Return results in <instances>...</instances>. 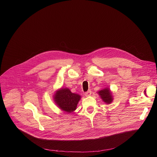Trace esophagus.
<instances>
[{"label":"esophagus","instance_id":"obj_1","mask_svg":"<svg viewBox=\"0 0 157 157\" xmlns=\"http://www.w3.org/2000/svg\"><path fill=\"white\" fill-rule=\"evenodd\" d=\"M91 94H92V93H91V90H89L88 91H87V92H85V95L86 97H89V96H90V95H91Z\"/></svg>","mask_w":157,"mask_h":157}]
</instances>
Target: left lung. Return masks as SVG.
I'll return each mask as SVG.
<instances>
[{"mask_svg": "<svg viewBox=\"0 0 157 157\" xmlns=\"http://www.w3.org/2000/svg\"><path fill=\"white\" fill-rule=\"evenodd\" d=\"M98 94H99L103 101L106 104H110L111 103H112L113 100L112 92L108 88H105L103 90H99L98 92Z\"/></svg>", "mask_w": 157, "mask_h": 157, "instance_id": "obj_1", "label": "left lung"}]
</instances>
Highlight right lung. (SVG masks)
I'll list each match as a JSON object with an SVG mask.
<instances>
[{"label": "right lung", "instance_id": "right-lung-1", "mask_svg": "<svg viewBox=\"0 0 157 157\" xmlns=\"http://www.w3.org/2000/svg\"><path fill=\"white\" fill-rule=\"evenodd\" d=\"M80 98V95L72 93L67 88L57 90L54 95L56 104L60 109L67 113H72L76 109Z\"/></svg>", "mask_w": 157, "mask_h": 157}]
</instances>
